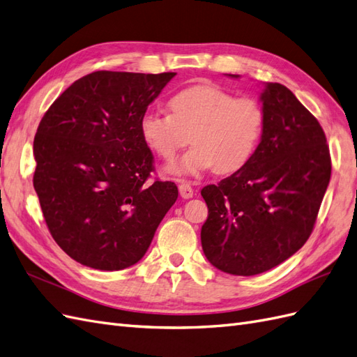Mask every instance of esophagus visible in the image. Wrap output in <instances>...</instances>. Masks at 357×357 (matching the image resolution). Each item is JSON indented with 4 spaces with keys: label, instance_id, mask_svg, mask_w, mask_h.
<instances>
[{
    "label": "esophagus",
    "instance_id": "34e87169",
    "mask_svg": "<svg viewBox=\"0 0 357 357\" xmlns=\"http://www.w3.org/2000/svg\"><path fill=\"white\" fill-rule=\"evenodd\" d=\"M179 195L182 199H190L195 196V190L191 187L188 182H181L179 184Z\"/></svg>",
    "mask_w": 357,
    "mask_h": 357
}]
</instances>
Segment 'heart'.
<instances>
[{
	"label": "heart",
	"mask_w": 357,
	"mask_h": 357,
	"mask_svg": "<svg viewBox=\"0 0 357 357\" xmlns=\"http://www.w3.org/2000/svg\"><path fill=\"white\" fill-rule=\"evenodd\" d=\"M169 114L146 113L140 121L143 143L164 161H172L190 142L181 160L169 164L173 178H199L217 169L234 173L257 152L266 123L262 105L253 98H235L211 84L176 91L167 100Z\"/></svg>",
	"instance_id": "1"
}]
</instances>
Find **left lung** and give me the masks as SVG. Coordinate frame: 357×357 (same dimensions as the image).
Masks as SVG:
<instances>
[{
  "mask_svg": "<svg viewBox=\"0 0 357 357\" xmlns=\"http://www.w3.org/2000/svg\"><path fill=\"white\" fill-rule=\"evenodd\" d=\"M259 99L266 123L257 152L244 167L200 191L208 205L200 231L205 257L235 276L271 270L301 249L332 172L323 128L296 95L267 83Z\"/></svg>",
  "mask_w": 357,
  "mask_h": 357,
  "instance_id": "obj_1",
  "label": "left lung"
}]
</instances>
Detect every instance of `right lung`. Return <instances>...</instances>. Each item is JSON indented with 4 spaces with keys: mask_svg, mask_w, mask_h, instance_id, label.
<instances>
[{
    "mask_svg": "<svg viewBox=\"0 0 357 357\" xmlns=\"http://www.w3.org/2000/svg\"><path fill=\"white\" fill-rule=\"evenodd\" d=\"M175 75L98 70L42 117L34 190L52 238L86 267L114 271L139 262L176 202L175 182L148 181L153 157L139 128Z\"/></svg>",
    "mask_w": 357,
    "mask_h": 357,
    "instance_id": "right-lung-1",
    "label": "right lung"
}]
</instances>
